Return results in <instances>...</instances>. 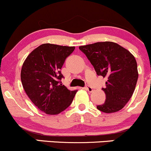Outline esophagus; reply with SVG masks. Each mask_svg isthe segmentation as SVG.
I'll return each mask as SVG.
<instances>
[{"mask_svg":"<svg viewBox=\"0 0 151 151\" xmlns=\"http://www.w3.org/2000/svg\"><path fill=\"white\" fill-rule=\"evenodd\" d=\"M85 89L86 90V91H88V92H90V93L93 92V88H91V87H90V86H86L85 88Z\"/></svg>","mask_w":151,"mask_h":151,"instance_id":"obj_1","label":"esophagus"}]
</instances>
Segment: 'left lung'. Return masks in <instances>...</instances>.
Wrapping results in <instances>:
<instances>
[{"mask_svg": "<svg viewBox=\"0 0 151 151\" xmlns=\"http://www.w3.org/2000/svg\"><path fill=\"white\" fill-rule=\"evenodd\" d=\"M95 68L96 74L107 77L104 104L96 106L105 113L118 112L131 99L138 79L137 64L133 55L112 42H96L79 47Z\"/></svg>", "mask_w": 151, "mask_h": 151, "instance_id": "8db88e82", "label": "left lung"}]
</instances>
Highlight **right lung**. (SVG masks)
<instances>
[{"label": "right lung", "mask_w": 151, "mask_h": 151, "mask_svg": "<svg viewBox=\"0 0 151 151\" xmlns=\"http://www.w3.org/2000/svg\"><path fill=\"white\" fill-rule=\"evenodd\" d=\"M74 47L43 44L26 58L21 69V81L32 102L48 115H58L72 102L76 91L62 85L60 72Z\"/></svg>", "instance_id": "add662e5"}]
</instances>
